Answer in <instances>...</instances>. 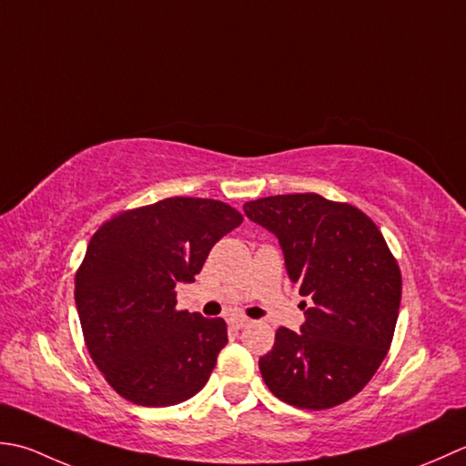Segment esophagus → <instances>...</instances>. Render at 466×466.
<instances>
[{
  "mask_svg": "<svg viewBox=\"0 0 466 466\" xmlns=\"http://www.w3.org/2000/svg\"><path fill=\"white\" fill-rule=\"evenodd\" d=\"M229 324H231V328H235V329H243V328H247V326L251 324V319L245 318V316H233V318L229 319Z\"/></svg>",
  "mask_w": 466,
  "mask_h": 466,
  "instance_id": "obj_1",
  "label": "esophagus"
}]
</instances>
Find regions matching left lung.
I'll list each match as a JSON object with an SVG mask.
<instances>
[{
	"label": "left lung",
	"instance_id": "left-lung-1",
	"mask_svg": "<svg viewBox=\"0 0 466 466\" xmlns=\"http://www.w3.org/2000/svg\"><path fill=\"white\" fill-rule=\"evenodd\" d=\"M278 237L303 303L299 331L279 328L259 358L269 390L286 404L324 410L356 396L392 344L402 278L374 221L316 193L275 195L243 205Z\"/></svg>",
	"mask_w": 466,
	"mask_h": 466
}]
</instances>
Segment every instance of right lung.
<instances>
[{"label":"right lung","mask_w":466,"mask_h":466,"mask_svg":"<svg viewBox=\"0 0 466 466\" xmlns=\"http://www.w3.org/2000/svg\"><path fill=\"white\" fill-rule=\"evenodd\" d=\"M243 223L213 198L173 197L104 223L76 273V309L106 382L138 406H173L207 384L225 348L221 318L178 311L213 245Z\"/></svg>","instance_id":"obj_1"}]
</instances>
